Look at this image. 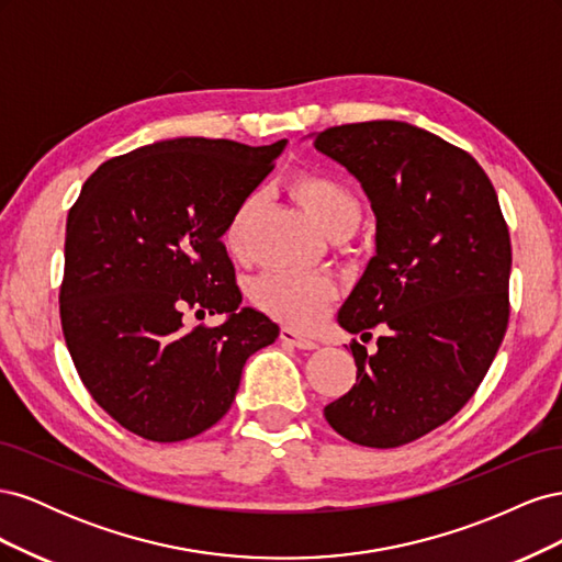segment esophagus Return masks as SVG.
<instances>
[{
  "label": "esophagus",
  "instance_id": "34e87169",
  "mask_svg": "<svg viewBox=\"0 0 562 562\" xmlns=\"http://www.w3.org/2000/svg\"><path fill=\"white\" fill-rule=\"evenodd\" d=\"M281 342H285V345H293V347H297V349H316L318 347V342L316 339H312V337H307V335H300L297 330H293V328H281Z\"/></svg>",
  "mask_w": 562,
  "mask_h": 562
}]
</instances>
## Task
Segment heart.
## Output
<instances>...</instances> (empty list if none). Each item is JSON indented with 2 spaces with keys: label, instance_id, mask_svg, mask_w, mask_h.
<instances>
[{
  "label": "heart",
  "instance_id": "obj_1",
  "mask_svg": "<svg viewBox=\"0 0 562 562\" xmlns=\"http://www.w3.org/2000/svg\"><path fill=\"white\" fill-rule=\"evenodd\" d=\"M291 192L328 236L345 232L353 234L361 223V201L337 178L302 173L293 180ZM255 213H258V196H246L227 220L223 239L234 258L246 255L248 229ZM335 283L323 274H285L281 271V274H267L252 285V300L262 312L300 330L316 326L335 300Z\"/></svg>",
  "mask_w": 562,
  "mask_h": 562
}]
</instances>
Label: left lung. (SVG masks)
Instances as JSON below:
<instances>
[{"instance_id": "1", "label": "left lung", "mask_w": 562, "mask_h": 562, "mask_svg": "<svg viewBox=\"0 0 562 562\" xmlns=\"http://www.w3.org/2000/svg\"><path fill=\"white\" fill-rule=\"evenodd\" d=\"M314 147L361 182L375 255L337 314L356 384L326 405L330 427L366 448H398L475 394L508 323L512 239L495 187L469 151L405 122L333 126Z\"/></svg>"}]
</instances>
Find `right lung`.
Here are the masks:
<instances>
[{
  "label": "right lung",
  "instance_id": "right-lung-1",
  "mask_svg": "<svg viewBox=\"0 0 562 562\" xmlns=\"http://www.w3.org/2000/svg\"><path fill=\"white\" fill-rule=\"evenodd\" d=\"M283 147L173 138L83 182L65 229L63 335L93 401L135 436L176 443L211 429L248 356L279 337L241 307L223 234ZM187 311L228 318L184 331Z\"/></svg>",
  "mask_w": 562,
  "mask_h": 562
}]
</instances>
